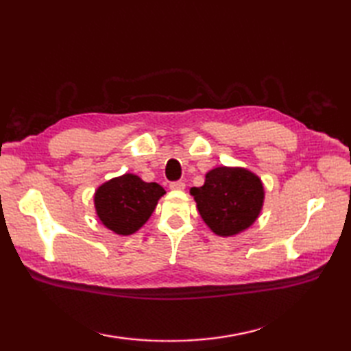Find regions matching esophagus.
Segmentation results:
<instances>
[{
    "label": "esophagus",
    "instance_id": "obj_1",
    "mask_svg": "<svg viewBox=\"0 0 351 351\" xmlns=\"http://www.w3.org/2000/svg\"><path fill=\"white\" fill-rule=\"evenodd\" d=\"M169 187L171 190H184L185 189V182L184 181H173V182H170Z\"/></svg>",
    "mask_w": 351,
    "mask_h": 351
}]
</instances>
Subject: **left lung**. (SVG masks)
Here are the masks:
<instances>
[{"label":"left lung","mask_w":351,"mask_h":351,"mask_svg":"<svg viewBox=\"0 0 351 351\" xmlns=\"http://www.w3.org/2000/svg\"><path fill=\"white\" fill-rule=\"evenodd\" d=\"M200 217L221 237L247 229L259 215L264 187L256 175L245 169L217 167L208 171L202 187L190 190Z\"/></svg>","instance_id":"left-lung-1"}]
</instances>
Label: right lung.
<instances>
[{
    "label": "right lung",
    "instance_id": "1",
    "mask_svg": "<svg viewBox=\"0 0 351 351\" xmlns=\"http://www.w3.org/2000/svg\"><path fill=\"white\" fill-rule=\"evenodd\" d=\"M156 182H145L126 173L102 184L95 193V206L101 221L119 235H131L145 225L164 195Z\"/></svg>",
    "mask_w": 351,
    "mask_h": 351
}]
</instances>
